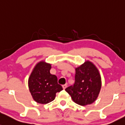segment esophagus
Listing matches in <instances>:
<instances>
[{
    "label": "esophagus",
    "instance_id": "34e87169",
    "mask_svg": "<svg viewBox=\"0 0 125 125\" xmlns=\"http://www.w3.org/2000/svg\"><path fill=\"white\" fill-rule=\"evenodd\" d=\"M67 86H68V84H63L62 86V87H63V89H66V88L67 87Z\"/></svg>",
    "mask_w": 125,
    "mask_h": 125
}]
</instances>
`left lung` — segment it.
<instances>
[{"mask_svg": "<svg viewBox=\"0 0 125 125\" xmlns=\"http://www.w3.org/2000/svg\"><path fill=\"white\" fill-rule=\"evenodd\" d=\"M101 87V76L98 69L92 63L87 61L76 68L74 83L65 90L76 104L84 106L96 99Z\"/></svg>", "mask_w": 125, "mask_h": 125, "instance_id": "1", "label": "left lung"}]
</instances>
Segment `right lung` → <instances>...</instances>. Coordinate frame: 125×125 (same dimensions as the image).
Here are the masks:
<instances>
[{"label":"right lung","mask_w":125,"mask_h":125,"mask_svg":"<svg viewBox=\"0 0 125 125\" xmlns=\"http://www.w3.org/2000/svg\"><path fill=\"white\" fill-rule=\"evenodd\" d=\"M51 68L50 64L40 62L35 66L29 78L30 92L38 103L46 104L52 102L56 93L63 90L57 83V77L50 73Z\"/></svg>","instance_id":"1"}]
</instances>
